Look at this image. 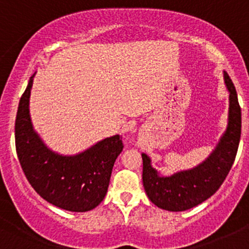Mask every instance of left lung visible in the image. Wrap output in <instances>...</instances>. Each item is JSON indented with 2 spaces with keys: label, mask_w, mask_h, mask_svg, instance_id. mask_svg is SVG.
I'll list each match as a JSON object with an SVG mask.
<instances>
[{
  "label": "left lung",
  "mask_w": 249,
  "mask_h": 249,
  "mask_svg": "<svg viewBox=\"0 0 249 249\" xmlns=\"http://www.w3.org/2000/svg\"><path fill=\"white\" fill-rule=\"evenodd\" d=\"M229 90V121L226 133L211 156L189 171L171 177H159L151 160L142 154V183L152 203L168 211H184L213 196L222 185L234 164L241 136V108L231 77L224 72Z\"/></svg>",
  "instance_id": "8db88e82"
}]
</instances>
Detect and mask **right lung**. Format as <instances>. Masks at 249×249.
<instances>
[{
  "label": "right lung",
  "mask_w": 249,
  "mask_h": 249,
  "mask_svg": "<svg viewBox=\"0 0 249 249\" xmlns=\"http://www.w3.org/2000/svg\"><path fill=\"white\" fill-rule=\"evenodd\" d=\"M33 76L21 96L15 120L18 161L32 188L60 209L84 213L97 207L108 190L114 162L122 152L119 135L107 138L73 157L53 153L33 130L29 96Z\"/></svg>",
  "instance_id": "add662e5"
}]
</instances>
